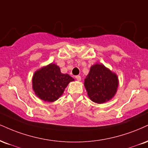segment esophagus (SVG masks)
Segmentation results:
<instances>
[{
	"label": "esophagus",
	"instance_id": "obj_1",
	"mask_svg": "<svg viewBox=\"0 0 148 148\" xmlns=\"http://www.w3.org/2000/svg\"><path fill=\"white\" fill-rule=\"evenodd\" d=\"M75 78H76V79L77 80V81H80L81 80V77L80 76H79V75H77V76H75Z\"/></svg>",
	"mask_w": 148,
	"mask_h": 148
}]
</instances>
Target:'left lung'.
Listing matches in <instances>:
<instances>
[{
    "label": "left lung",
    "instance_id": "obj_1",
    "mask_svg": "<svg viewBox=\"0 0 148 148\" xmlns=\"http://www.w3.org/2000/svg\"><path fill=\"white\" fill-rule=\"evenodd\" d=\"M84 85L90 99L101 104L115 95L119 86L118 76L103 64H95L90 68Z\"/></svg>",
    "mask_w": 148,
    "mask_h": 148
}]
</instances>
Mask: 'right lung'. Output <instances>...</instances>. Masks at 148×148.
I'll use <instances>...</instances> for the list:
<instances>
[{
    "label": "right lung",
    "instance_id": "right-lung-1",
    "mask_svg": "<svg viewBox=\"0 0 148 148\" xmlns=\"http://www.w3.org/2000/svg\"><path fill=\"white\" fill-rule=\"evenodd\" d=\"M74 81L69 74H62L58 65L51 63L34 73L32 88L42 101L54 102L63 94L69 82Z\"/></svg>",
    "mask_w": 148,
    "mask_h": 148
}]
</instances>
